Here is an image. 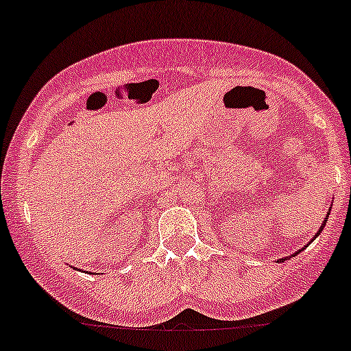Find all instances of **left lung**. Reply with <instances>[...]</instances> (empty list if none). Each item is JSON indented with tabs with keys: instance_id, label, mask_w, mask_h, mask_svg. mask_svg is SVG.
Segmentation results:
<instances>
[{
	"instance_id": "obj_1",
	"label": "left lung",
	"mask_w": 351,
	"mask_h": 351,
	"mask_svg": "<svg viewBox=\"0 0 351 351\" xmlns=\"http://www.w3.org/2000/svg\"><path fill=\"white\" fill-rule=\"evenodd\" d=\"M330 210H332V208H330ZM330 210H328V215H330ZM328 215H326V218H325V219H323V223H322V226H319V228H318V232L313 234V238H311V240H310V241H308V245H310V243H311V241H313V240H315V238H317V237H318V234L323 232V228H325L326 221H328ZM302 250H305V248H302ZM302 250H298V252H296V253H293V255H290V256H285V258H280V260H278V261H280V263H283V261H285V260H288V258H291V256L298 255V253H300V252H302Z\"/></svg>"
}]
</instances>
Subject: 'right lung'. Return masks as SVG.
I'll return each instance as SVG.
<instances>
[{
    "label": "right lung",
    "instance_id": "obj_1",
    "mask_svg": "<svg viewBox=\"0 0 351 351\" xmlns=\"http://www.w3.org/2000/svg\"><path fill=\"white\" fill-rule=\"evenodd\" d=\"M75 269H76V268H75Z\"/></svg>",
    "mask_w": 351,
    "mask_h": 351
}]
</instances>
